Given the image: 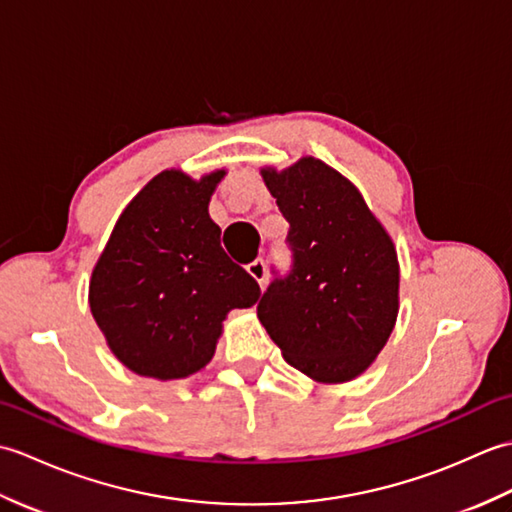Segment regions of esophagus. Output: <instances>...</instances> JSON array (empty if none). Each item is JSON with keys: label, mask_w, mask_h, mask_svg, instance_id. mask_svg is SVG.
Here are the masks:
<instances>
[{"label": "esophagus", "mask_w": 512, "mask_h": 512, "mask_svg": "<svg viewBox=\"0 0 512 512\" xmlns=\"http://www.w3.org/2000/svg\"><path fill=\"white\" fill-rule=\"evenodd\" d=\"M246 270H248V275L253 277L259 286L266 284V264H264V259H255L253 264L246 266Z\"/></svg>", "instance_id": "esophagus-1"}]
</instances>
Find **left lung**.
I'll return each instance as SVG.
<instances>
[{"label":"left lung","mask_w":512,"mask_h":512,"mask_svg":"<svg viewBox=\"0 0 512 512\" xmlns=\"http://www.w3.org/2000/svg\"><path fill=\"white\" fill-rule=\"evenodd\" d=\"M290 224V275L257 303L286 361L317 383H347L376 361L398 317L400 266L361 191L323 160L259 169Z\"/></svg>","instance_id":"left-lung-1"}]
</instances>
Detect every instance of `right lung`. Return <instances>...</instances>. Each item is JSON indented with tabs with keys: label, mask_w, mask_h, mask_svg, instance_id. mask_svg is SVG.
I'll use <instances>...</instances> for the list:
<instances>
[{
	"label": "right lung",
	"mask_w": 512,
	"mask_h": 512,
	"mask_svg": "<svg viewBox=\"0 0 512 512\" xmlns=\"http://www.w3.org/2000/svg\"><path fill=\"white\" fill-rule=\"evenodd\" d=\"M226 169L193 180L180 169L151 178L129 202L92 270L90 310L127 369L156 380L209 365L226 314L262 290L220 246L209 215Z\"/></svg>",
	"instance_id": "1"
}]
</instances>
